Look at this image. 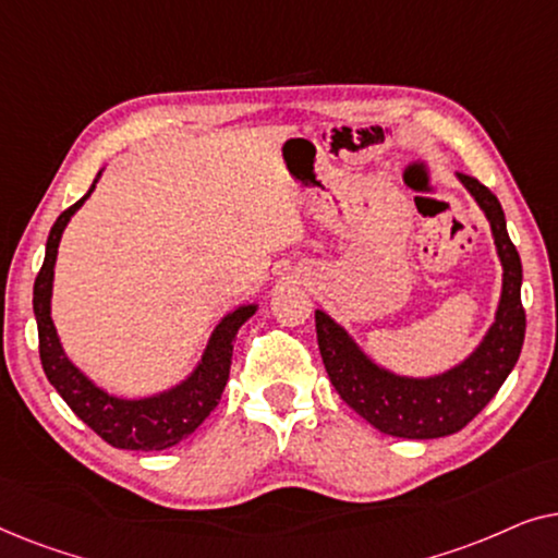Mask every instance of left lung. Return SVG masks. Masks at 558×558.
Listing matches in <instances>:
<instances>
[{
  "instance_id": "8db88e82",
  "label": "left lung",
  "mask_w": 558,
  "mask_h": 558,
  "mask_svg": "<svg viewBox=\"0 0 558 558\" xmlns=\"http://www.w3.org/2000/svg\"><path fill=\"white\" fill-rule=\"evenodd\" d=\"M460 180L490 220L495 248L502 262L498 315L483 345L468 361L437 378L393 376L371 363L345 330L335 325L325 312H315L319 355H323L335 391L365 422L391 437L437 439L464 429L498 393L523 348L525 310L521 304V256L506 231V216H502L498 197L472 174L460 172Z\"/></svg>"
}]
</instances>
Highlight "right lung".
Returning <instances> with one entry per match:
<instances>
[{
    "label": "right lung",
    "instance_id": "obj_1",
    "mask_svg": "<svg viewBox=\"0 0 558 558\" xmlns=\"http://www.w3.org/2000/svg\"><path fill=\"white\" fill-rule=\"evenodd\" d=\"M101 174V172H98ZM98 180V178H96ZM94 185L78 203L63 210L50 228L48 246H45L43 269L35 279L33 289V310L37 319V338H40V361L45 376L56 391L63 396V401L73 409V414L86 422L104 441L119 449H136V452H157V449L174 447L178 441L190 437L210 411L218 407L223 388L228 384L233 357V340L239 327L254 315L256 307H241L223 317V323L216 327L213 338L205 350L203 363L190 376L185 384L172 388L162 396H151L142 401L113 399L101 388L90 384L83 373L63 355L56 327L50 319V294H52V266H56L58 243L63 235V228L75 210L86 203V197L94 193Z\"/></svg>",
    "mask_w": 558,
    "mask_h": 558
}]
</instances>
